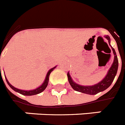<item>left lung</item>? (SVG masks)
Listing matches in <instances>:
<instances>
[{
	"mask_svg": "<svg viewBox=\"0 0 125 125\" xmlns=\"http://www.w3.org/2000/svg\"><path fill=\"white\" fill-rule=\"evenodd\" d=\"M105 37L108 40V43H109V45H110V36H105ZM112 49L113 51L114 54V60L112 67L109 69L105 78L103 79L101 82L98 83V84H96V85L92 86L80 85L78 84H76L73 82L71 76H70L69 73H67L69 82L70 85L72 87V88L74 91H78V92H82V93H85V94L94 95V94H98V93L101 92V91H105L107 88L110 87V85L112 84V82L114 81V79L115 78V75L117 74V69H118V60H117V55H116V52H115V50H114V49L113 47H112Z\"/></svg>",
	"mask_w": 125,
	"mask_h": 125,
	"instance_id": "obj_1",
	"label": "left lung"
}]
</instances>
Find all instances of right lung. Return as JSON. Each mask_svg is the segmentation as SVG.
<instances>
[{"mask_svg": "<svg viewBox=\"0 0 125 125\" xmlns=\"http://www.w3.org/2000/svg\"><path fill=\"white\" fill-rule=\"evenodd\" d=\"M55 68L56 67H53L52 69H50L49 71V72L47 73V76H46V78H45V81H44L43 84H42L40 87H39L38 88H37V89H34V90H32V91H23V90H20V89H17V88L14 87L13 85H11L10 83V82H8V80H7L6 78V76H5V78H6V80L7 83H8V84L9 85V86H10L12 89H13V91L19 92V93L22 94V95H24V96H32V95H35V94H39V93L43 92V91L45 90V88H46L47 86V85H48L49 79V75H50L51 73V72H52V71L55 69Z\"/></svg>", "mask_w": 125, "mask_h": 125, "instance_id": "1", "label": "right lung"}]
</instances>
